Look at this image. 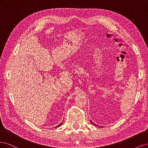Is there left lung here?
<instances>
[{
  "label": "left lung",
  "mask_w": 148,
  "mask_h": 148,
  "mask_svg": "<svg viewBox=\"0 0 148 148\" xmlns=\"http://www.w3.org/2000/svg\"><path fill=\"white\" fill-rule=\"evenodd\" d=\"M91 123H92V124H94V125H96V126H97V125H96V124H95V123H92V122H91Z\"/></svg>",
  "instance_id": "8db88e82"
}]
</instances>
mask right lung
<instances>
[{
	"mask_svg": "<svg viewBox=\"0 0 148 148\" xmlns=\"http://www.w3.org/2000/svg\"><path fill=\"white\" fill-rule=\"evenodd\" d=\"M62 123H60L59 125H57V127H60V125H62ZM56 127H55V128H56Z\"/></svg>",
	"mask_w": 148,
	"mask_h": 148,
	"instance_id": "1",
	"label": "right lung"
}]
</instances>
